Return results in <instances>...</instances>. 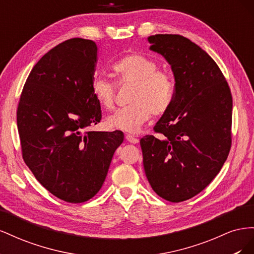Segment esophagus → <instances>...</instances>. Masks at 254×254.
Here are the masks:
<instances>
[{
    "mask_svg": "<svg viewBox=\"0 0 254 254\" xmlns=\"http://www.w3.org/2000/svg\"><path fill=\"white\" fill-rule=\"evenodd\" d=\"M125 137H126V140H127L129 143H132V144L139 143V139H137V137H135V136H133V135H131V134H126Z\"/></svg>",
    "mask_w": 254,
    "mask_h": 254,
    "instance_id": "1",
    "label": "esophagus"
}]
</instances>
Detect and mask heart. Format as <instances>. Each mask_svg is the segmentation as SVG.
<instances>
[{"label": "heart", "mask_w": 254, "mask_h": 254, "mask_svg": "<svg viewBox=\"0 0 254 254\" xmlns=\"http://www.w3.org/2000/svg\"><path fill=\"white\" fill-rule=\"evenodd\" d=\"M112 71L120 84L133 83L129 98L130 106L118 110L107 119V126L111 129L134 133L142 128L151 114L165 113L172 104L173 81L164 71H159L158 65L150 58L140 54H129L114 63ZM92 90L105 109L114 107L115 87L104 77H95Z\"/></svg>", "instance_id": "1"}]
</instances>
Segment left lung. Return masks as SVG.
I'll list each match as a JSON object with an SVG mask.
<instances>
[{
	"label": "left lung",
	"mask_w": 254,
	"mask_h": 254,
	"mask_svg": "<svg viewBox=\"0 0 254 254\" xmlns=\"http://www.w3.org/2000/svg\"><path fill=\"white\" fill-rule=\"evenodd\" d=\"M149 50L171 65L175 93L155 126L159 135L140 144L152 190L181 202L204 190L220 172L231 147L232 95L216 63L180 35H153Z\"/></svg>",
	"instance_id": "1"
}]
</instances>
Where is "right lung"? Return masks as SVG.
I'll use <instances>...</instances> for the list:
<instances>
[{
    "instance_id": "right-lung-1",
    "label": "right lung",
    "mask_w": 254,
    "mask_h": 254,
    "mask_svg": "<svg viewBox=\"0 0 254 254\" xmlns=\"http://www.w3.org/2000/svg\"><path fill=\"white\" fill-rule=\"evenodd\" d=\"M96 43L73 38L52 49L30 71L17 112L22 155L36 179L54 196L71 203L102 189L120 130L88 131L102 119L92 90Z\"/></svg>"
}]
</instances>
